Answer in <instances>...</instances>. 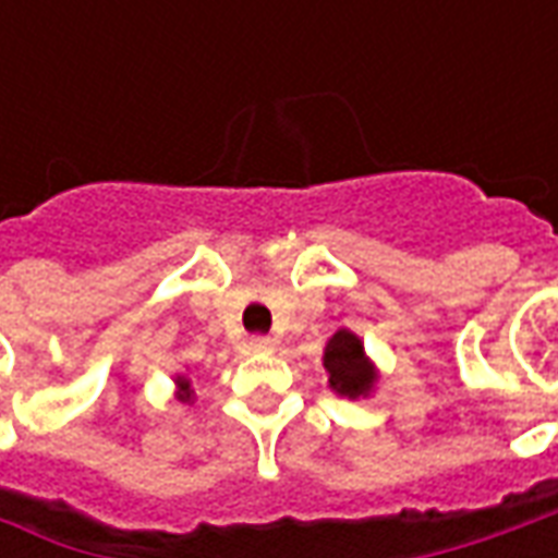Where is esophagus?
<instances>
[{"mask_svg":"<svg viewBox=\"0 0 558 558\" xmlns=\"http://www.w3.org/2000/svg\"><path fill=\"white\" fill-rule=\"evenodd\" d=\"M251 350H254V352H271V350H275V340L266 338V335H256V338H251Z\"/></svg>","mask_w":558,"mask_h":558,"instance_id":"obj_1","label":"esophagus"}]
</instances>
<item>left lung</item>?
Segmentation results:
<instances>
[{
  "mask_svg": "<svg viewBox=\"0 0 558 558\" xmlns=\"http://www.w3.org/2000/svg\"><path fill=\"white\" fill-rule=\"evenodd\" d=\"M323 367L328 374V388L340 398H371L376 383H379V367L364 352V340L350 328H338L328 338L326 352H323Z\"/></svg>",
  "mask_w": 558,
  "mask_h": 558,
  "instance_id": "obj_1",
  "label": "left lung"
}]
</instances>
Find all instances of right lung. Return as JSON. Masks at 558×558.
Instances as JSON below:
<instances>
[{"label":"right lung","instance_id":"add662e5","mask_svg":"<svg viewBox=\"0 0 558 558\" xmlns=\"http://www.w3.org/2000/svg\"><path fill=\"white\" fill-rule=\"evenodd\" d=\"M172 383H175V398L182 400V403H191V400H194V388H191V379H187V376L175 374Z\"/></svg>","mask_w":558,"mask_h":558}]
</instances>
